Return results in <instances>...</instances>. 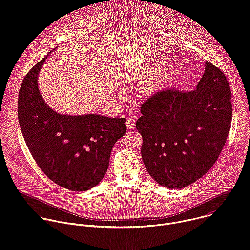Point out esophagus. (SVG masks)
<instances>
[{"instance_id":"obj_1","label":"esophagus","mask_w":250,"mask_h":250,"mask_svg":"<svg viewBox=\"0 0 250 250\" xmlns=\"http://www.w3.org/2000/svg\"><path fill=\"white\" fill-rule=\"evenodd\" d=\"M125 125L127 128H132L135 125V119H127Z\"/></svg>"}]
</instances>
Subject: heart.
Listing matches in <instances>:
<instances>
[{
	"label": "heart",
	"instance_id": "heart-1",
	"mask_svg": "<svg viewBox=\"0 0 250 250\" xmlns=\"http://www.w3.org/2000/svg\"><path fill=\"white\" fill-rule=\"evenodd\" d=\"M166 65H167V61L159 60L152 67L148 68L147 71H142V72H139L137 74V76H135L134 78L128 80V82H129V84H132V85H135V86H141L145 82H147L149 79H151L153 76H156V75L160 74L162 71L165 69ZM175 78H176V74L173 72V74H171L167 78V80H165V81H163L161 83L149 84L148 86H146V89H145V92L147 95H152L155 92H157L160 89H162V87L164 86V82H165V84L167 82H173L175 80Z\"/></svg>",
	"mask_w": 250,
	"mask_h": 250
}]
</instances>
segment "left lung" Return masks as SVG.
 <instances>
[{
  "mask_svg": "<svg viewBox=\"0 0 250 250\" xmlns=\"http://www.w3.org/2000/svg\"><path fill=\"white\" fill-rule=\"evenodd\" d=\"M197 88L167 89L142 104L135 125L142 136L141 156L161 186L179 189L203 177L220 156L232 119L227 77L207 61Z\"/></svg>",
  "mask_w": 250,
  "mask_h": 250,
  "instance_id": "8db88e82",
  "label": "left lung"
}]
</instances>
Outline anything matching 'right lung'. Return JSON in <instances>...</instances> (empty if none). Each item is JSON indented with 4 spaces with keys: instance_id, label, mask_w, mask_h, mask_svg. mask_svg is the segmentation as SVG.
<instances>
[{
    "instance_id": "add662e5",
    "label": "right lung",
    "mask_w": 250,
    "mask_h": 250,
    "mask_svg": "<svg viewBox=\"0 0 250 250\" xmlns=\"http://www.w3.org/2000/svg\"><path fill=\"white\" fill-rule=\"evenodd\" d=\"M34 65L20 89L18 116L33 159L51 181L75 192L98 185L108 170L112 148L125 133V119L89 114L61 115L40 93L38 78L46 57Z\"/></svg>"
}]
</instances>
